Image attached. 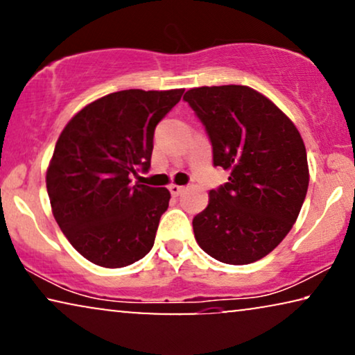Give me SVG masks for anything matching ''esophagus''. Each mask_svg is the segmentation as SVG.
<instances>
[{"label":"esophagus","mask_w":355,"mask_h":355,"mask_svg":"<svg viewBox=\"0 0 355 355\" xmlns=\"http://www.w3.org/2000/svg\"><path fill=\"white\" fill-rule=\"evenodd\" d=\"M169 192H171L173 197H178V196H181V193L184 192V187L182 186H178V184H171V186H169Z\"/></svg>","instance_id":"34e87169"}]
</instances>
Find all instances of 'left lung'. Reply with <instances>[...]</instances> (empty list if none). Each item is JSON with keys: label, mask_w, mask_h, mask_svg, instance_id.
<instances>
[{"label": "left lung", "mask_w": 355, "mask_h": 355, "mask_svg": "<svg viewBox=\"0 0 355 355\" xmlns=\"http://www.w3.org/2000/svg\"><path fill=\"white\" fill-rule=\"evenodd\" d=\"M184 100L205 125L213 164L231 171L193 218L197 244L223 263H254L279 245L302 208L304 140L273 101L247 85L197 87Z\"/></svg>", "instance_id": "obj_1"}]
</instances>
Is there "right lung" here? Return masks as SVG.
<instances>
[{"label":"right lung","instance_id":"obj_1","mask_svg":"<svg viewBox=\"0 0 355 355\" xmlns=\"http://www.w3.org/2000/svg\"><path fill=\"white\" fill-rule=\"evenodd\" d=\"M182 94L114 92L84 106L62 129L46 191L58 226L92 263L123 268L152 250L171 193L132 178L148 171L155 128Z\"/></svg>","mask_w":355,"mask_h":355}]
</instances>
